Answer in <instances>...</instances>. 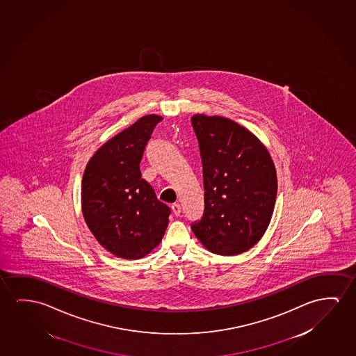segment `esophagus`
I'll return each instance as SVG.
<instances>
[{"instance_id":"esophagus-1","label":"esophagus","mask_w":356,"mask_h":356,"mask_svg":"<svg viewBox=\"0 0 356 356\" xmlns=\"http://www.w3.org/2000/svg\"><path fill=\"white\" fill-rule=\"evenodd\" d=\"M171 209H172V213H174L175 216H180L181 206L179 204V203H174V204L171 206Z\"/></svg>"}]
</instances>
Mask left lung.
I'll list each match as a JSON object with an SVG mask.
<instances>
[{"label": "left lung", "instance_id": "obj_1", "mask_svg": "<svg viewBox=\"0 0 356 356\" xmlns=\"http://www.w3.org/2000/svg\"><path fill=\"white\" fill-rule=\"evenodd\" d=\"M191 124L204 186V211L192 232L211 252L240 254L261 240L273 214V160L254 134L232 120L197 113Z\"/></svg>", "mask_w": 356, "mask_h": 356}]
</instances>
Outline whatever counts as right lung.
<instances>
[{"instance_id":"obj_1","label":"right lung","mask_w":356,"mask_h":356,"mask_svg":"<svg viewBox=\"0 0 356 356\" xmlns=\"http://www.w3.org/2000/svg\"><path fill=\"white\" fill-rule=\"evenodd\" d=\"M145 115L102 145L88 161L82 180L84 220L108 252L126 259L145 257L159 245L170 208L140 177L139 164L155 126Z\"/></svg>"}]
</instances>
